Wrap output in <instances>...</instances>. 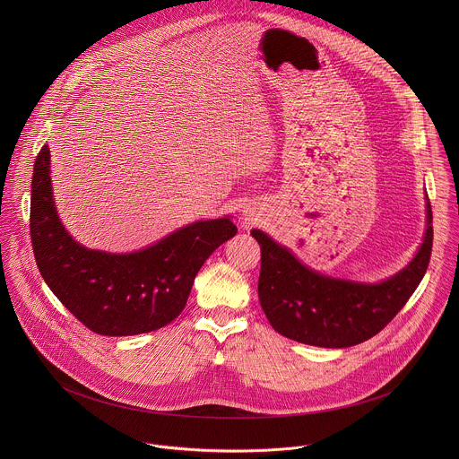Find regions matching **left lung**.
<instances>
[{"mask_svg":"<svg viewBox=\"0 0 459 459\" xmlns=\"http://www.w3.org/2000/svg\"><path fill=\"white\" fill-rule=\"evenodd\" d=\"M258 297L273 330L320 348H348L385 327L422 281L433 247V213L426 196V231L411 262L380 282L339 279L313 270L262 230Z\"/></svg>","mask_w":459,"mask_h":459,"instance_id":"left-lung-1","label":"left lung"}]
</instances>
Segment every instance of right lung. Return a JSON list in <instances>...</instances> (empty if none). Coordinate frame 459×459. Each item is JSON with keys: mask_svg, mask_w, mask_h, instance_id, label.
Wrapping results in <instances>:
<instances>
[{"mask_svg": "<svg viewBox=\"0 0 459 459\" xmlns=\"http://www.w3.org/2000/svg\"><path fill=\"white\" fill-rule=\"evenodd\" d=\"M30 231L35 262L66 309L100 335H135L171 324L186 307L203 263L237 235L231 217L196 221L126 255L88 249L62 224L44 144L31 180Z\"/></svg>", "mask_w": 459, "mask_h": 459, "instance_id": "obj_1", "label": "right lung"}]
</instances>
